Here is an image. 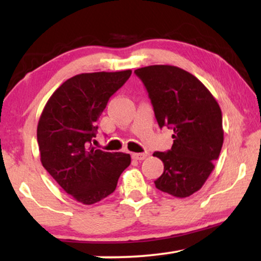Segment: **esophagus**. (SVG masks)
Listing matches in <instances>:
<instances>
[{"instance_id":"obj_1","label":"esophagus","mask_w":261,"mask_h":261,"mask_svg":"<svg viewBox=\"0 0 261 261\" xmlns=\"http://www.w3.org/2000/svg\"><path fill=\"white\" fill-rule=\"evenodd\" d=\"M148 153H133V159L135 160H144L147 158Z\"/></svg>"}]
</instances>
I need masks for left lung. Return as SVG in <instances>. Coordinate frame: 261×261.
<instances>
[{"label": "left lung", "mask_w": 261, "mask_h": 261, "mask_svg": "<svg viewBox=\"0 0 261 261\" xmlns=\"http://www.w3.org/2000/svg\"><path fill=\"white\" fill-rule=\"evenodd\" d=\"M134 72L147 89L159 127L173 130L170 151L153 153L164 163L155 188L189 197L204 185L222 148L219 103L201 81L180 67L149 65Z\"/></svg>", "instance_id": "1"}]
</instances>
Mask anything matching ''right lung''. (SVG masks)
I'll return each instance as SVG.
<instances>
[{
    "label": "right lung",
    "instance_id": "add662e5",
    "mask_svg": "<svg viewBox=\"0 0 261 261\" xmlns=\"http://www.w3.org/2000/svg\"><path fill=\"white\" fill-rule=\"evenodd\" d=\"M132 70L81 73L64 82L48 98L38 122L37 137L45 170L77 202L94 204L113 194L130 164V155L91 146L110 96Z\"/></svg>",
    "mask_w": 261,
    "mask_h": 261
}]
</instances>
